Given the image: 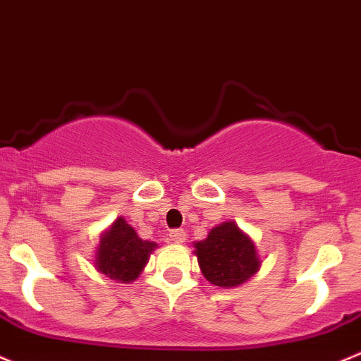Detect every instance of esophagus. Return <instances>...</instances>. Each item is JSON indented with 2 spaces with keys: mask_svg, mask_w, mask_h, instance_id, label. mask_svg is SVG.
<instances>
[{
  "mask_svg": "<svg viewBox=\"0 0 361 361\" xmlns=\"http://www.w3.org/2000/svg\"><path fill=\"white\" fill-rule=\"evenodd\" d=\"M169 240L174 244H183L187 240V231L185 230H171L169 231Z\"/></svg>",
  "mask_w": 361,
  "mask_h": 361,
  "instance_id": "esophagus-1",
  "label": "esophagus"
}]
</instances>
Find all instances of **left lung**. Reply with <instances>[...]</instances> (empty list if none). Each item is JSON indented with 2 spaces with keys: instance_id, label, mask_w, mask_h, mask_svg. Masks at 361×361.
I'll return each instance as SVG.
<instances>
[{
  "instance_id": "1",
  "label": "left lung",
  "mask_w": 361,
  "mask_h": 361,
  "mask_svg": "<svg viewBox=\"0 0 361 361\" xmlns=\"http://www.w3.org/2000/svg\"><path fill=\"white\" fill-rule=\"evenodd\" d=\"M193 249L204 279L223 289L245 283L263 264L254 240L235 221L211 228L204 240L193 242Z\"/></svg>"
}]
</instances>
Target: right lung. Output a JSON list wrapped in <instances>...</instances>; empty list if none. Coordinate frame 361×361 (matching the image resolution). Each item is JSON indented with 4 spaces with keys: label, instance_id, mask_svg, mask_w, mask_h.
I'll return each mask as SVG.
<instances>
[{
    "label": "right lung",
    "instance_id": "1",
    "mask_svg": "<svg viewBox=\"0 0 361 361\" xmlns=\"http://www.w3.org/2000/svg\"><path fill=\"white\" fill-rule=\"evenodd\" d=\"M155 249V242L140 238L130 223L119 216L109 228L102 231L93 267L119 283H130L138 279Z\"/></svg>",
    "mask_w": 361,
    "mask_h": 361
}]
</instances>
